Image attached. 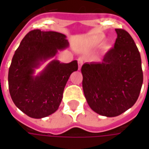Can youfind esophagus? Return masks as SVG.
<instances>
[{"instance_id":"34e87169","label":"esophagus","mask_w":149,"mask_h":149,"mask_svg":"<svg viewBox=\"0 0 149 149\" xmlns=\"http://www.w3.org/2000/svg\"><path fill=\"white\" fill-rule=\"evenodd\" d=\"M78 61V65H79V69L81 68V65H83V58L82 57H79L77 59Z\"/></svg>"}]
</instances>
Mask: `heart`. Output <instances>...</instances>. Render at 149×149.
I'll return each instance as SVG.
<instances>
[{
    "label": "heart",
    "instance_id": "heart-1",
    "mask_svg": "<svg viewBox=\"0 0 149 149\" xmlns=\"http://www.w3.org/2000/svg\"><path fill=\"white\" fill-rule=\"evenodd\" d=\"M110 48V46L109 45H108V44H106V45H104V49H109Z\"/></svg>",
    "mask_w": 149,
    "mask_h": 149
}]
</instances>
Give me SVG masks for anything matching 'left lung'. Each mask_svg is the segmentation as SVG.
<instances>
[{
  "instance_id": "left-lung-1",
  "label": "left lung",
  "mask_w": 149,
  "mask_h": 149,
  "mask_svg": "<svg viewBox=\"0 0 149 149\" xmlns=\"http://www.w3.org/2000/svg\"><path fill=\"white\" fill-rule=\"evenodd\" d=\"M117 38L101 62L81 67L84 97L94 112L108 117L120 115L134 105L142 84L141 54L127 31L116 29Z\"/></svg>"
}]
</instances>
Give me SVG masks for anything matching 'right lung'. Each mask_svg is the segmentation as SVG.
I'll list each match as a JSON object with an SVG mask.
<instances>
[{
  "label": "right lung",
  "mask_w": 149,
  "mask_h": 149,
  "mask_svg": "<svg viewBox=\"0 0 149 149\" xmlns=\"http://www.w3.org/2000/svg\"><path fill=\"white\" fill-rule=\"evenodd\" d=\"M66 36L57 32L30 31L15 51L8 70V89L15 105L32 118L46 117L58 109L70 75L77 61L52 60L39 74L35 69L68 47Z\"/></svg>",
  "instance_id": "right-lung-1"
}]
</instances>
